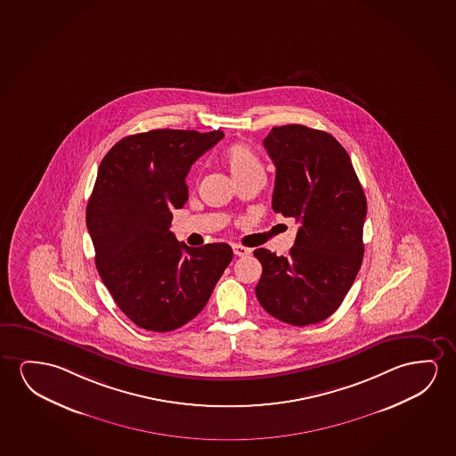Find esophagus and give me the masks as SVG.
Masks as SVG:
<instances>
[{
    "mask_svg": "<svg viewBox=\"0 0 456 456\" xmlns=\"http://www.w3.org/2000/svg\"><path fill=\"white\" fill-rule=\"evenodd\" d=\"M233 254H235L237 257H246V256L251 254V249H248L245 246L235 245L233 246Z\"/></svg>",
    "mask_w": 456,
    "mask_h": 456,
    "instance_id": "34e87169",
    "label": "esophagus"
}]
</instances>
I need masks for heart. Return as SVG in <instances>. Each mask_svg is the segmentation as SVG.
<instances>
[{
	"mask_svg": "<svg viewBox=\"0 0 456 456\" xmlns=\"http://www.w3.org/2000/svg\"><path fill=\"white\" fill-rule=\"evenodd\" d=\"M223 159L237 183L248 178L265 177L264 165L257 153L245 142L229 145L223 153Z\"/></svg>",
	"mask_w": 456,
	"mask_h": 456,
	"instance_id": "1",
	"label": "heart"
}]
</instances>
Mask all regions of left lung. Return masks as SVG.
<instances>
[{
	"label": "left lung",
	"instance_id": "left-lung-1",
	"mask_svg": "<svg viewBox=\"0 0 456 456\" xmlns=\"http://www.w3.org/2000/svg\"><path fill=\"white\" fill-rule=\"evenodd\" d=\"M264 145L276 166L273 210L297 219L299 229L287 257L254 251L262 264L256 295L284 323H320L338 309L362 265L365 194L350 155L330 133L273 126Z\"/></svg>",
	"mask_w": 456,
	"mask_h": 456
}]
</instances>
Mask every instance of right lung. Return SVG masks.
<instances>
[{"label":"right lung","instance_id":"1","mask_svg":"<svg viewBox=\"0 0 456 456\" xmlns=\"http://www.w3.org/2000/svg\"><path fill=\"white\" fill-rule=\"evenodd\" d=\"M221 130H151L120 139L100 163L86 208L100 278L120 311L142 330L191 322L231 264L227 243L190 248L169 231L188 200L192 163Z\"/></svg>","mask_w":456,"mask_h":456}]
</instances>
